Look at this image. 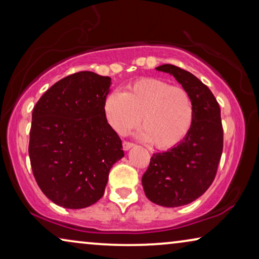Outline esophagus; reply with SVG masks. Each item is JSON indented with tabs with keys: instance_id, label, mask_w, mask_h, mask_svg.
<instances>
[{
	"instance_id": "34e87169",
	"label": "esophagus",
	"mask_w": 259,
	"mask_h": 259,
	"mask_svg": "<svg viewBox=\"0 0 259 259\" xmlns=\"http://www.w3.org/2000/svg\"><path fill=\"white\" fill-rule=\"evenodd\" d=\"M133 146H134V144L130 143V141H123V143H122V147H123V150H125V151L130 150V148L133 147Z\"/></svg>"
}]
</instances>
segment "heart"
I'll return each mask as SVG.
<instances>
[{"mask_svg":"<svg viewBox=\"0 0 259 259\" xmlns=\"http://www.w3.org/2000/svg\"><path fill=\"white\" fill-rule=\"evenodd\" d=\"M104 113L108 125L118 134L136 128L141 118V138L159 150L182 143L194 119L189 92L159 77H143L130 83L123 93H109Z\"/></svg>","mask_w":259,"mask_h":259,"instance_id":"heart-1","label":"heart"}]
</instances>
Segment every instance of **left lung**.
Returning <instances> with one entry per match:
<instances>
[{
  "label": "left lung",
  "mask_w": 259,
  "mask_h": 259,
  "mask_svg": "<svg viewBox=\"0 0 259 259\" xmlns=\"http://www.w3.org/2000/svg\"><path fill=\"white\" fill-rule=\"evenodd\" d=\"M157 69L172 74L182 83L194 107L193 125L185 139L152 155L141 180L152 203L177 207L196 200L213 183L223 152L221 107L206 84L193 74L173 65Z\"/></svg>",
  "instance_id": "1"
}]
</instances>
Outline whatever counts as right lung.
Here are the masks:
<instances>
[{
	"mask_svg": "<svg viewBox=\"0 0 259 259\" xmlns=\"http://www.w3.org/2000/svg\"><path fill=\"white\" fill-rule=\"evenodd\" d=\"M111 77L77 72L53 84L33 109L30 165L38 187L66 208L91 206L104 196L109 169L123 157L104 102Z\"/></svg>",
	"mask_w": 259,
	"mask_h": 259,
	"instance_id": "obj_1",
	"label": "right lung"
}]
</instances>
